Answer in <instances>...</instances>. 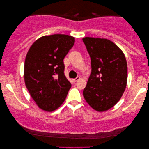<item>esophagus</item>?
Listing matches in <instances>:
<instances>
[{
	"label": "esophagus",
	"mask_w": 149,
	"mask_h": 149,
	"mask_svg": "<svg viewBox=\"0 0 149 149\" xmlns=\"http://www.w3.org/2000/svg\"><path fill=\"white\" fill-rule=\"evenodd\" d=\"M79 79H80V77H76V78L75 79H73V81H74V82H77V81H78Z\"/></svg>",
	"instance_id": "1"
}]
</instances>
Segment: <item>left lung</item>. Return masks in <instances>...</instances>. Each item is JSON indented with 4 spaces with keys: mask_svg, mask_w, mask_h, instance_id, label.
Listing matches in <instances>:
<instances>
[{
    "mask_svg": "<svg viewBox=\"0 0 149 149\" xmlns=\"http://www.w3.org/2000/svg\"><path fill=\"white\" fill-rule=\"evenodd\" d=\"M83 41L90 56L91 65L83 96L95 111H107L119 102L125 89L127 79L125 57L110 40L85 37Z\"/></svg>",
    "mask_w": 149,
    "mask_h": 149,
    "instance_id": "1",
    "label": "left lung"
}]
</instances>
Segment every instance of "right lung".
<instances>
[{"label":"right lung","instance_id":"1","mask_svg":"<svg viewBox=\"0 0 149 149\" xmlns=\"http://www.w3.org/2000/svg\"><path fill=\"white\" fill-rule=\"evenodd\" d=\"M74 43L65 34L44 36L36 40L26 55L24 81L40 109L53 111L62 104L71 83L64 74V58Z\"/></svg>","mask_w":149,"mask_h":149}]
</instances>
